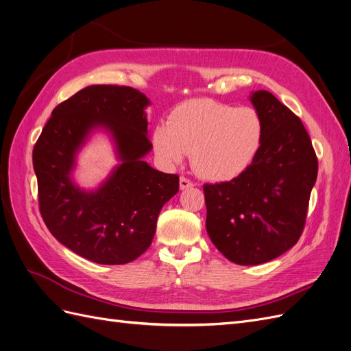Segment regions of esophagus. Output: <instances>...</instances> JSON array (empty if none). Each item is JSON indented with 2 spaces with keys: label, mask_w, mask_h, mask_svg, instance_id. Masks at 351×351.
Wrapping results in <instances>:
<instances>
[{
  "label": "esophagus",
  "mask_w": 351,
  "mask_h": 351,
  "mask_svg": "<svg viewBox=\"0 0 351 351\" xmlns=\"http://www.w3.org/2000/svg\"><path fill=\"white\" fill-rule=\"evenodd\" d=\"M179 186H180V189L184 191V189L192 188V186H194V184H192L188 178H184V176H182V178L179 179Z\"/></svg>",
  "instance_id": "obj_1"
}]
</instances>
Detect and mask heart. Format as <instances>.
<instances>
[{
	"label": "heart",
	"instance_id": "b5f03b06",
	"mask_svg": "<svg viewBox=\"0 0 351 351\" xmlns=\"http://www.w3.org/2000/svg\"><path fill=\"white\" fill-rule=\"evenodd\" d=\"M263 140V122L252 108H234L213 99L178 105L167 123L153 130L154 153L165 166L182 163L192 153V167L210 182L241 176Z\"/></svg>",
	"mask_w": 351,
	"mask_h": 351
}]
</instances>
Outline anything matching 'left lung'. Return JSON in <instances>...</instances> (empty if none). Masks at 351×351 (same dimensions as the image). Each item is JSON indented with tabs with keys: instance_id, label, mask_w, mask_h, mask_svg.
I'll return each instance as SVG.
<instances>
[{
	"instance_id": "8db88e82",
	"label": "left lung",
	"mask_w": 351,
	"mask_h": 351,
	"mask_svg": "<svg viewBox=\"0 0 351 351\" xmlns=\"http://www.w3.org/2000/svg\"><path fill=\"white\" fill-rule=\"evenodd\" d=\"M250 100L263 122L256 156L230 182L204 185L207 233L239 265L268 263L296 245L318 175L302 121L267 90Z\"/></svg>"
}]
</instances>
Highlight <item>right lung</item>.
Wrapping results in <instances>:
<instances>
[{
	"mask_svg": "<svg viewBox=\"0 0 351 351\" xmlns=\"http://www.w3.org/2000/svg\"><path fill=\"white\" fill-rule=\"evenodd\" d=\"M150 100L125 86H88L52 110L33 149L42 219L58 242L88 261L128 264L152 245L160 210L179 191V176L144 157ZM96 130L108 134L120 163L97 189L72 178L76 154Z\"/></svg>",
	"mask_w": 351,
	"mask_h": 351,
	"instance_id": "right-lung-1",
	"label": "right lung"
}]
</instances>
